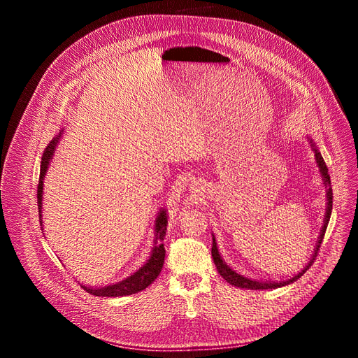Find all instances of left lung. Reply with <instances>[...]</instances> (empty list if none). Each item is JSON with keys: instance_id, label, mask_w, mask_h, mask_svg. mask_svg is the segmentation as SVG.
Listing matches in <instances>:
<instances>
[{"instance_id": "obj_1", "label": "left lung", "mask_w": 358, "mask_h": 358, "mask_svg": "<svg viewBox=\"0 0 358 358\" xmlns=\"http://www.w3.org/2000/svg\"><path fill=\"white\" fill-rule=\"evenodd\" d=\"M308 138V136H306ZM308 141L310 144V147H313V152L315 155V162H317V166H318V172L321 176V180H322V184L326 186V213H324V223H322L321 226V230H320V235H318V239H317V244H315V248H314V252H313V257L309 259L306 266L299 272L297 275H294L293 278L287 280V281H262V280H252V278H248V276H244L238 273L236 271H234L232 268L229 266V264L223 260L220 251H218V247H217V242H215V236L213 235V247H211V255H213V260H214V264L215 268L218 271V273H220L223 278L230 284V285H235V287H239V288H247V290H272V288H280V287H284V285H288V284H293L294 281H297L301 276L309 269L310 264L314 263L315 257H317V252L321 247V241L322 238H324V234H326V229H327V224H329V220H330V215H331V205H333V193H331V186H330V176H329V169L326 166V162L324 159H322L321 153L318 147L314 144L313 140Z\"/></svg>"}]
</instances>
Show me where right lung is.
<instances>
[{
    "label": "right lung",
    "mask_w": 358,
    "mask_h": 358,
    "mask_svg": "<svg viewBox=\"0 0 358 358\" xmlns=\"http://www.w3.org/2000/svg\"><path fill=\"white\" fill-rule=\"evenodd\" d=\"M64 134V129L57 134L48 148L44 150L43 157H41V166H40V181H38V190H37V198H38V215H40V224H43V186H44V178L48 174L49 165L53 159L55 150L57 147V143L61 141V136ZM166 224H168V214L165 208H160L155 222V239H153V248L150 251V256L145 260V263L140 269H136L129 276H126L124 280L108 284L103 287H90L83 285L85 290L94 296H102V297H120V296H131L138 292H143L152 284L162 271L164 260H165V247H164V238L166 235ZM44 230V229H43Z\"/></svg>",
    "instance_id": "right-lung-1"
}]
</instances>
